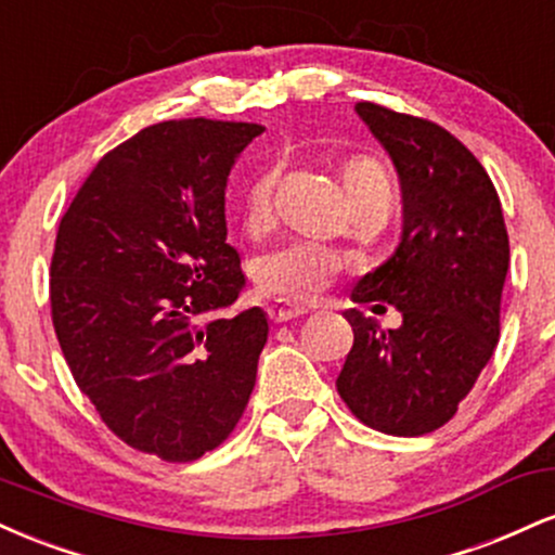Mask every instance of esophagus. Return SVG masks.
<instances>
[{"mask_svg":"<svg viewBox=\"0 0 555 555\" xmlns=\"http://www.w3.org/2000/svg\"><path fill=\"white\" fill-rule=\"evenodd\" d=\"M305 313H308V308H299V305H271L269 308V318L273 323H286Z\"/></svg>","mask_w":555,"mask_h":555,"instance_id":"obj_1","label":"esophagus"}]
</instances>
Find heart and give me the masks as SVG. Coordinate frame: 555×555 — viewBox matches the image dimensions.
I'll list each match as a JSON object with an SVG mask.
<instances>
[{
  "label": "heart",
  "instance_id": "heart-1",
  "mask_svg": "<svg viewBox=\"0 0 555 555\" xmlns=\"http://www.w3.org/2000/svg\"><path fill=\"white\" fill-rule=\"evenodd\" d=\"M344 182H347L352 201H373V197L391 201L388 175L380 164L371 162V158H358V162L349 164L344 169ZM273 188H276V171H263L247 188L242 221L253 237L269 232L276 221ZM344 269H347V260L339 253L323 245H313V242H295L282 250L266 253L256 266V279L260 289L273 297L289 299V302H308V299L321 295Z\"/></svg>",
  "mask_w": 555,
  "mask_h": 555
}]
</instances>
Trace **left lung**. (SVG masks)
<instances>
[{"label":"left lung","instance_id":"1","mask_svg":"<svg viewBox=\"0 0 555 555\" xmlns=\"http://www.w3.org/2000/svg\"><path fill=\"white\" fill-rule=\"evenodd\" d=\"M354 112L391 156L404 211L397 250L352 302L393 305L401 326L344 310L354 344L336 391L371 428L425 436L456 415L499 344L508 234L488 171L451 132L371 101Z\"/></svg>","mask_w":555,"mask_h":555}]
</instances>
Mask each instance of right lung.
Returning a JSON list of instances; mask_svg holds the SVG:
<instances>
[{"label": "right lung", "mask_w": 555, "mask_h": 555, "mask_svg": "<svg viewBox=\"0 0 555 555\" xmlns=\"http://www.w3.org/2000/svg\"><path fill=\"white\" fill-rule=\"evenodd\" d=\"M263 127L169 119L109 151L56 232L52 321L114 436L193 462L240 423L269 339L260 308L201 326L245 289L227 242L234 162Z\"/></svg>", "instance_id": "1"}]
</instances>
